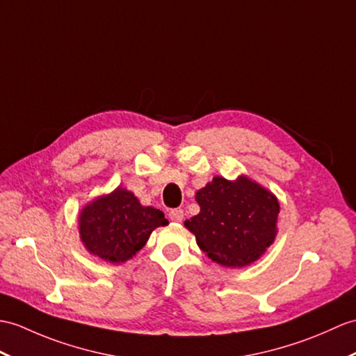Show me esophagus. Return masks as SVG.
Wrapping results in <instances>:
<instances>
[{
    "instance_id": "esophagus-1",
    "label": "esophagus",
    "mask_w": 356,
    "mask_h": 356,
    "mask_svg": "<svg viewBox=\"0 0 356 356\" xmlns=\"http://www.w3.org/2000/svg\"><path fill=\"white\" fill-rule=\"evenodd\" d=\"M168 217L171 218V221H176V222H180L181 220H184V211L181 209H171Z\"/></svg>"
}]
</instances>
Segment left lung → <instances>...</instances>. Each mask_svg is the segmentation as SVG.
I'll use <instances>...</instances> for the list:
<instances>
[{
  "instance_id": "1",
  "label": "left lung",
  "mask_w": 356,
  "mask_h": 356,
  "mask_svg": "<svg viewBox=\"0 0 356 356\" xmlns=\"http://www.w3.org/2000/svg\"><path fill=\"white\" fill-rule=\"evenodd\" d=\"M195 200L200 212L186 220L185 227L213 262L245 267L275 241L277 198L249 177L239 176L235 181L213 177L198 189Z\"/></svg>"
}]
</instances>
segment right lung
Here are the masks:
<instances>
[{"instance_id": "obj_1", "label": "right lung", "mask_w": 356, "mask_h": 356, "mask_svg": "<svg viewBox=\"0 0 356 356\" xmlns=\"http://www.w3.org/2000/svg\"><path fill=\"white\" fill-rule=\"evenodd\" d=\"M167 225L162 211L143 206L134 193L118 186L81 209L79 232L89 253L120 264L143 249L156 227Z\"/></svg>"}]
</instances>
